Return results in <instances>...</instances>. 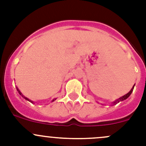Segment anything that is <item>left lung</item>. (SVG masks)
Segmentation results:
<instances>
[{"mask_svg":"<svg viewBox=\"0 0 146 146\" xmlns=\"http://www.w3.org/2000/svg\"><path fill=\"white\" fill-rule=\"evenodd\" d=\"M134 85H133V88H131V90L130 91H129V92H128L127 94H126V95H123V96H122V97H121L120 98H119V99H117V100H115L114 102H113L112 103H111V104H112V105H115V104H117V103H119V102H121V101H123V100H125L126 99H127L128 98H129V96H130L131 95V94L132 93V92H133V88H134Z\"/></svg>","mask_w":146,"mask_h":146,"instance_id":"obj_1","label":"left lung"}]
</instances>
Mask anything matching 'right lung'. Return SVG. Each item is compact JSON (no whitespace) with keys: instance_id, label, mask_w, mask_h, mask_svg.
I'll return each instance as SVG.
<instances>
[{"instance_id":"add662e5","label":"right lung","mask_w":146,"mask_h":146,"mask_svg":"<svg viewBox=\"0 0 146 146\" xmlns=\"http://www.w3.org/2000/svg\"><path fill=\"white\" fill-rule=\"evenodd\" d=\"M17 91H18L19 94H20V95H22V97H23V98H25V100H28V101H29V102H32V103H34V102H32V100H29V99H28V98H26V97H25V96H24V95H23V94H22V93H21V92H20V90H19V89H18V88H17ZM56 100V98H54V100H52V101H51V102H54V100Z\"/></svg>"}]
</instances>
